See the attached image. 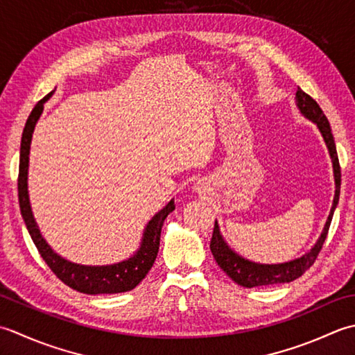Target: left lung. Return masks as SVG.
<instances>
[{
	"label": "left lung",
	"mask_w": 355,
	"mask_h": 355,
	"mask_svg": "<svg viewBox=\"0 0 355 355\" xmlns=\"http://www.w3.org/2000/svg\"><path fill=\"white\" fill-rule=\"evenodd\" d=\"M295 103H297L299 110L305 114L308 119L315 122L317 127H319V130H320L324 142H327V146H328L329 155L332 159V165H334V178H336L334 204H332L327 225H324L323 233H322L319 241H317V243L314 245V248L309 252H306L305 256L291 260V262L279 263V265H260V263L250 262V260H245L243 257L236 254L233 250L228 248V245L225 243V241H223L220 236L218 222H214L211 242H209V250H211L218 265L228 274V277L233 279L237 285L245 286V288L288 284V282L299 279L303 272L309 270L311 266H313V263L315 262V259H317V256H319V252L323 247L324 239H327V236H328L332 214H334V209L338 204L340 178H342V173H340V164H338V156H337V150H336V142H334V136H332V132H331L328 118L324 116V113L320 108V105L317 104L315 101L308 95V93L303 92L300 87L297 89V92H295Z\"/></svg>",
	"instance_id": "left-lung-1"
}]
</instances>
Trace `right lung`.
I'll list each match as a JSON object with an SVG mask.
<instances>
[{
	"instance_id": "obj_1",
	"label": "right lung",
	"mask_w": 355,
	"mask_h": 355,
	"mask_svg": "<svg viewBox=\"0 0 355 355\" xmlns=\"http://www.w3.org/2000/svg\"><path fill=\"white\" fill-rule=\"evenodd\" d=\"M53 92H50L47 96L42 98L38 104L33 107L32 113L28 114L23 137H21V150H19V173H18V199L19 209L26 222L35 247L38 248L41 257L49 265V268L53 271L55 276L64 282L71 289H76L84 294H118L132 291L135 286L139 285V282L147 276L151 266L155 263V259L159 251V241H161V230L164 220L175 209V200H170L167 207L161 209L153 219L148 222V225L144 231L142 245L137 250L133 257H130L124 262L105 265V266H87L71 263L69 260L62 259L49 247L44 239H42L36 222L33 219L31 202L27 194V168H28V153H31V141L36 121L40 119V114L44 108V103L52 96Z\"/></svg>"
}]
</instances>
